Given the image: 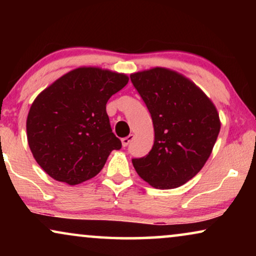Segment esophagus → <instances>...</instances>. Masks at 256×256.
<instances>
[{
	"mask_svg": "<svg viewBox=\"0 0 256 256\" xmlns=\"http://www.w3.org/2000/svg\"><path fill=\"white\" fill-rule=\"evenodd\" d=\"M134 138H135V135L134 134H130L129 136H127V138H124L121 140V142H122V146H127L129 143H130L132 140H134Z\"/></svg>",
	"mask_w": 256,
	"mask_h": 256,
	"instance_id": "obj_1",
	"label": "esophagus"
}]
</instances>
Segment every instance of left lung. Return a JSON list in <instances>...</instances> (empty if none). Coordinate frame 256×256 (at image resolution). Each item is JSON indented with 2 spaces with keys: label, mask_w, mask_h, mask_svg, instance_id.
<instances>
[{
  "label": "left lung",
  "mask_w": 256,
  "mask_h": 256,
  "mask_svg": "<svg viewBox=\"0 0 256 256\" xmlns=\"http://www.w3.org/2000/svg\"><path fill=\"white\" fill-rule=\"evenodd\" d=\"M152 118L155 141L149 154L132 160L136 172L160 190L194 178L211 155L220 132L211 99L180 73L154 68L130 74Z\"/></svg>",
  "instance_id": "obj_1"
}]
</instances>
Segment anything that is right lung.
Masks as SVG:
<instances>
[{"instance_id": "1", "label": "right lung", "mask_w": 256, "mask_h": 256, "mask_svg": "<svg viewBox=\"0 0 256 256\" xmlns=\"http://www.w3.org/2000/svg\"><path fill=\"white\" fill-rule=\"evenodd\" d=\"M127 74L78 68L38 94L26 118L30 150L48 176L76 185L96 176L121 141L106 112L110 98L128 84Z\"/></svg>"}]
</instances>
